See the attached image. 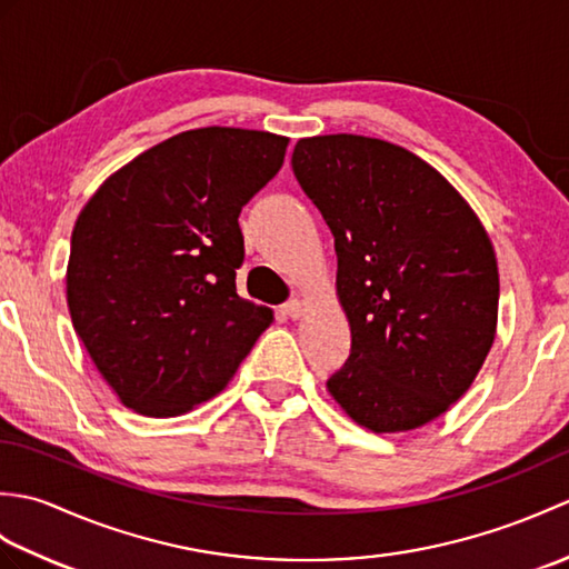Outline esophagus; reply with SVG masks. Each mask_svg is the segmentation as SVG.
Listing matches in <instances>:
<instances>
[{"label":"esophagus","mask_w":569,"mask_h":569,"mask_svg":"<svg viewBox=\"0 0 569 569\" xmlns=\"http://www.w3.org/2000/svg\"><path fill=\"white\" fill-rule=\"evenodd\" d=\"M303 312H306V306L300 303L298 298H293V300H288V303H283V316H288L291 320L303 318Z\"/></svg>","instance_id":"34e87169"}]
</instances>
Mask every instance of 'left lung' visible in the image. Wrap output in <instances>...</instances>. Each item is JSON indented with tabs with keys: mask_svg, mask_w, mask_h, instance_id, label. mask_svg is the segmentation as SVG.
<instances>
[{
	"mask_svg": "<svg viewBox=\"0 0 569 569\" xmlns=\"http://www.w3.org/2000/svg\"><path fill=\"white\" fill-rule=\"evenodd\" d=\"M293 173L335 237L352 352L328 379L345 413L403 432L465 396L493 345L499 269L467 200L396 143L300 139Z\"/></svg>",
	"mask_w": 569,
	"mask_h": 569,
	"instance_id": "left-lung-1",
	"label": "left lung"
}]
</instances>
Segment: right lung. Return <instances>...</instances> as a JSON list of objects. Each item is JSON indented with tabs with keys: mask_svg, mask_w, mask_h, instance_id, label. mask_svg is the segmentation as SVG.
Listing matches in <instances>:
<instances>
[{
	"mask_svg": "<svg viewBox=\"0 0 569 569\" xmlns=\"http://www.w3.org/2000/svg\"><path fill=\"white\" fill-rule=\"evenodd\" d=\"M288 139L204 127L104 180L72 227V328L102 379L141 416L220 393L273 312L237 293L239 212L283 166Z\"/></svg>",
	"mask_w": 569,
	"mask_h": 569,
	"instance_id": "1",
	"label": "right lung"
}]
</instances>
